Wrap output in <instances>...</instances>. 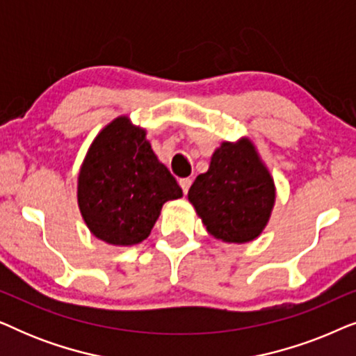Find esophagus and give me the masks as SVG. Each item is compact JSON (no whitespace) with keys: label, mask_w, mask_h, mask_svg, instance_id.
Here are the masks:
<instances>
[{"label":"esophagus","mask_w":356,"mask_h":356,"mask_svg":"<svg viewBox=\"0 0 356 356\" xmlns=\"http://www.w3.org/2000/svg\"><path fill=\"white\" fill-rule=\"evenodd\" d=\"M179 186H181L183 193L186 194L189 191V186H191V178H181V179H179Z\"/></svg>","instance_id":"34e87169"}]
</instances>
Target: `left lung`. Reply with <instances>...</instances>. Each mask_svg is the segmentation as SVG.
I'll use <instances>...</instances> for the list:
<instances>
[{"mask_svg": "<svg viewBox=\"0 0 356 356\" xmlns=\"http://www.w3.org/2000/svg\"><path fill=\"white\" fill-rule=\"evenodd\" d=\"M189 202L212 236L246 243L259 236L270 217L275 188L250 140L223 143L206 173L194 179Z\"/></svg>", "mask_w": 356, "mask_h": 356, "instance_id": "left-lung-1", "label": "left lung"}]
</instances>
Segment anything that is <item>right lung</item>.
Returning a JSON list of instances; mask_svg holds the SVG:
<instances>
[{
  "mask_svg": "<svg viewBox=\"0 0 356 356\" xmlns=\"http://www.w3.org/2000/svg\"><path fill=\"white\" fill-rule=\"evenodd\" d=\"M183 196L145 131L116 118L92 143L77 183L82 217L97 238L129 246L149 236L167 201Z\"/></svg>",
  "mask_w": 356,
  "mask_h": 356,
  "instance_id": "right-lung-1",
  "label": "right lung"
}]
</instances>
